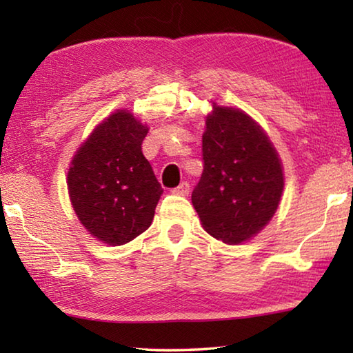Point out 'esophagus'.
<instances>
[{
	"mask_svg": "<svg viewBox=\"0 0 353 353\" xmlns=\"http://www.w3.org/2000/svg\"><path fill=\"white\" fill-rule=\"evenodd\" d=\"M190 193V183L188 182H182L179 187L172 188V194H177V196H188Z\"/></svg>",
	"mask_w": 353,
	"mask_h": 353,
	"instance_id": "34e87169",
	"label": "esophagus"
}]
</instances>
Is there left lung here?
I'll return each mask as SVG.
<instances>
[{"label":"left lung","mask_w":353,"mask_h":353,"mask_svg":"<svg viewBox=\"0 0 353 353\" xmlns=\"http://www.w3.org/2000/svg\"><path fill=\"white\" fill-rule=\"evenodd\" d=\"M205 124L204 171L191 202L208 234L240 244L276 213L283 191L282 165L270 139L244 112L214 105Z\"/></svg>","instance_id":"8db88e82"}]
</instances>
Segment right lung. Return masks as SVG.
<instances>
[{"label": "right lung", "mask_w": 353, "mask_h": 353, "mask_svg": "<svg viewBox=\"0 0 353 353\" xmlns=\"http://www.w3.org/2000/svg\"><path fill=\"white\" fill-rule=\"evenodd\" d=\"M146 134L148 128L119 110L93 130L70 166L68 193L77 218L110 246L143 234L163 193L141 151Z\"/></svg>", "instance_id": "1"}]
</instances>
